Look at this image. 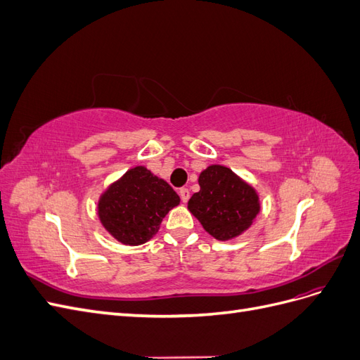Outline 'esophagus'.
Wrapping results in <instances>:
<instances>
[{
	"label": "esophagus",
	"instance_id": "34e87169",
	"mask_svg": "<svg viewBox=\"0 0 360 360\" xmlns=\"http://www.w3.org/2000/svg\"><path fill=\"white\" fill-rule=\"evenodd\" d=\"M179 195H180V198H181V201H183V202H188V201H189L191 192H189V189H188V188H181V189H180V192H179Z\"/></svg>",
	"mask_w": 360,
	"mask_h": 360
}]
</instances>
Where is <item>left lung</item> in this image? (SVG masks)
Segmentation results:
<instances>
[{
  "label": "left lung",
  "instance_id": "left-lung-1",
  "mask_svg": "<svg viewBox=\"0 0 360 360\" xmlns=\"http://www.w3.org/2000/svg\"><path fill=\"white\" fill-rule=\"evenodd\" d=\"M198 184L188 209L216 240H233L252 226L261 210L259 195L234 171L214 163L201 171Z\"/></svg>",
  "mask_w": 360,
  "mask_h": 360
}]
</instances>
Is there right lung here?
Returning a JSON list of instances; mask_svg holds the SVG:
<instances>
[{"instance_id":"obj_1","label":"right lung","mask_w":360,"mask_h":360,"mask_svg":"<svg viewBox=\"0 0 360 360\" xmlns=\"http://www.w3.org/2000/svg\"><path fill=\"white\" fill-rule=\"evenodd\" d=\"M180 204L169 184L143 165L127 169L97 201V216L117 242L138 246L148 242L167 213Z\"/></svg>"}]
</instances>
